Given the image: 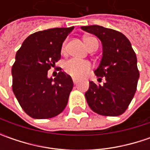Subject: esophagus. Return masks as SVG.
I'll use <instances>...</instances> for the list:
<instances>
[{"label": "esophagus", "mask_w": 150, "mask_h": 150, "mask_svg": "<svg viewBox=\"0 0 150 150\" xmlns=\"http://www.w3.org/2000/svg\"><path fill=\"white\" fill-rule=\"evenodd\" d=\"M72 81H73V83L74 84H78V80L76 79V78H72Z\"/></svg>", "instance_id": "esophagus-1"}]
</instances>
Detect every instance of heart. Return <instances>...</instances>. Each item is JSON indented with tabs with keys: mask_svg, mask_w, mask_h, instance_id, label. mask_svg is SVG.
<instances>
[{
	"mask_svg": "<svg viewBox=\"0 0 150 150\" xmlns=\"http://www.w3.org/2000/svg\"><path fill=\"white\" fill-rule=\"evenodd\" d=\"M85 43L87 47L89 48L93 45V42L94 41H97V39L92 37H86L84 38ZM66 49V42L62 45V52H64ZM64 69L68 74H70L72 77L74 78H80L83 77L87 72H88L91 67L90 63L88 61L81 60L78 58H71L69 60L66 61L64 62Z\"/></svg>",
	"mask_w": 150,
	"mask_h": 150,
	"instance_id": "obj_1",
	"label": "heart"
}]
</instances>
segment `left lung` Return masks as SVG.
I'll return each instance as SVG.
<instances>
[{"label": "left lung", "mask_w": 150, "mask_h": 150, "mask_svg": "<svg viewBox=\"0 0 150 150\" xmlns=\"http://www.w3.org/2000/svg\"><path fill=\"white\" fill-rule=\"evenodd\" d=\"M99 38L103 57L94 71L98 80L105 78L103 85L89 82L85 97L90 108L103 116H118L125 112L133 99L139 72L137 57L129 39L123 33L103 26H81Z\"/></svg>", "instance_id": "left-lung-1"}]
</instances>
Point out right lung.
<instances>
[{"instance_id": "add662e5", "label": "right lung", "mask_w": 150, "mask_h": 150, "mask_svg": "<svg viewBox=\"0 0 150 150\" xmlns=\"http://www.w3.org/2000/svg\"><path fill=\"white\" fill-rule=\"evenodd\" d=\"M73 28L35 32L16 52L11 68L12 90L22 109L32 118H53L66 108L73 87L72 78L61 68L56 78H48L47 71L61 58L62 43Z\"/></svg>"}]
</instances>
